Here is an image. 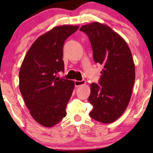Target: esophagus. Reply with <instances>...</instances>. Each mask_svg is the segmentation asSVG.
Wrapping results in <instances>:
<instances>
[{
  "instance_id": "1",
  "label": "esophagus",
  "mask_w": 153,
  "mask_h": 153,
  "mask_svg": "<svg viewBox=\"0 0 153 153\" xmlns=\"http://www.w3.org/2000/svg\"><path fill=\"white\" fill-rule=\"evenodd\" d=\"M85 83V80H82V81H74V85L76 87H79L81 85H84Z\"/></svg>"
}]
</instances>
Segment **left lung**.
I'll return each mask as SVG.
<instances>
[{"mask_svg":"<svg viewBox=\"0 0 153 153\" xmlns=\"http://www.w3.org/2000/svg\"><path fill=\"white\" fill-rule=\"evenodd\" d=\"M91 42L95 62L104 67L99 84H91L90 116L102 123L120 118L130 100L135 80V65L124 39L109 26L93 22L81 26Z\"/></svg>","mask_w":153,"mask_h":153,"instance_id":"1","label":"left lung"}]
</instances>
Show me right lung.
Here are the masks:
<instances>
[{
	"label": "right lung",
	"instance_id": "add662e5",
	"mask_svg": "<svg viewBox=\"0 0 153 153\" xmlns=\"http://www.w3.org/2000/svg\"><path fill=\"white\" fill-rule=\"evenodd\" d=\"M79 26H60L39 36L25 56L19 71V89L35 121L47 127L66 116L67 104L74 82L60 79L64 72L62 48L65 41Z\"/></svg>",
	"mask_w": 153,
	"mask_h": 153
}]
</instances>
